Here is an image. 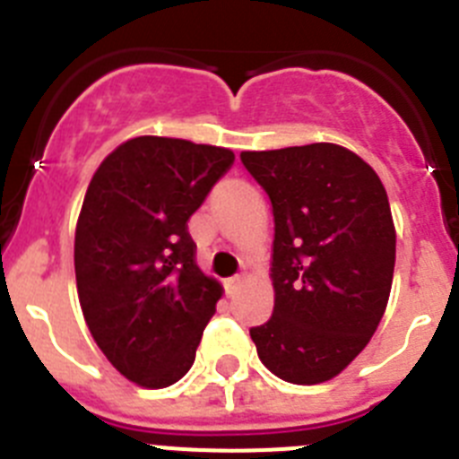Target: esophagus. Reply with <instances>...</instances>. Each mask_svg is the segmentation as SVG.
<instances>
[{"mask_svg":"<svg viewBox=\"0 0 459 459\" xmlns=\"http://www.w3.org/2000/svg\"><path fill=\"white\" fill-rule=\"evenodd\" d=\"M225 285H227V291H237L238 287L243 285V278L241 275H232V278L225 280Z\"/></svg>","mask_w":459,"mask_h":459,"instance_id":"obj_1","label":"esophagus"}]
</instances>
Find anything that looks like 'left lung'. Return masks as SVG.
Listing matches in <instances>:
<instances>
[{
	"label": "left lung",
	"instance_id": "1",
	"mask_svg": "<svg viewBox=\"0 0 459 459\" xmlns=\"http://www.w3.org/2000/svg\"><path fill=\"white\" fill-rule=\"evenodd\" d=\"M273 206V315L250 328L259 360L290 384H322L375 335L395 269V225L375 169L350 149L243 152Z\"/></svg>",
	"mask_w": 459,
	"mask_h": 459
}]
</instances>
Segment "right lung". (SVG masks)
Returning <instances> with one entry per match:
<instances>
[{"instance_id":"1","label":"right lung","mask_w":459,"mask_h":459,"mask_svg":"<svg viewBox=\"0 0 459 459\" xmlns=\"http://www.w3.org/2000/svg\"><path fill=\"white\" fill-rule=\"evenodd\" d=\"M232 163L230 149L142 135L91 177L75 227L80 307L105 359L137 386L179 381L216 312L222 287L195 264L188 221Z\"/></svg>"}]
</instances>
